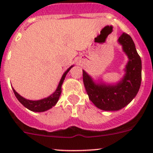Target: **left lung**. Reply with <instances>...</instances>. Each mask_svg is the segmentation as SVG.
I'll list each match as a JSON object with an SVG mask.
<instances>
[{
  "label": "left lung",
  "mask_w": 153,
  "mask_h": 153,
  "mask_svg": "<svg viewBox=\"0 0 153 153\" xmlns=\"http://www.w3.org/2000/svg\"><path fill=\"white\" fill-rule=\"evenodd\" d=\"M123 50L129 58L125 68V75L115 85L95 83L83 70V81L89 100L99 109L116 111L122 109L136 96L141 82V60L132 38L122 33L118 38Z\"/></svg>",
  "instance_id": "obj_1"
}]
</instances>
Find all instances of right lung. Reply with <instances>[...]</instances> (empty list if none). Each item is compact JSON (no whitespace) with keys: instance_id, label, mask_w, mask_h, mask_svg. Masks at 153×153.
<instances>
[{"instance_id":"right-lung-1","label":"right lung","mask_w":153,"mask_h":153,"mask_svg":"<svg viewBox=\"0 0 153 153\" xmlns=\"http://www.w3.org/2000/svg\"><path fill=\"white\" fill-rule=\"evenodd\" d=\"M73 66L70 67L69 69L64 72V75L61 77V79L60 81L59 84H58V87H57L56 90L55 92L52 94L51 95H49L47 98H44V99L38 100V101H31V100H27L26 98H23L22 96L19 95L15 89L12 88L13 89V92L15 93V96L18 98V101H20L21 104H22L23 105L25 106L26 108L29 109V110L32 111V112H44V111H47L48 109H51L52 106H54L56 104V103L58 102V99H59V97L61 95V86H62L63 82H64V79H65V77L67 75L70 69Z\"/></svg>"}]
</instances>
